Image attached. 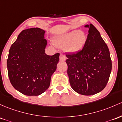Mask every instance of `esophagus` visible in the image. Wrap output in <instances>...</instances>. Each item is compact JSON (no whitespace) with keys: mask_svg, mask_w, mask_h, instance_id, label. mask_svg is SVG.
Wrapping results in <instances>:
<instances>
[{"mask_svg":"<svg viewBox=\"0 0 122 122\" xmlns=\"http://www.w3.org/2000/svg\"><path fill=\"white\" fill-rule=\"evenodd\" d=\"M66 57H65V56L63 54H61L60 56V60H61V61H65V60H66Z\"/></svg>","mask_w":122,"mask_h":122,"instance_id":"34e87169","label":"esophagus"}]
</instances>
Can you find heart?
Segmentation results:
<instances>
[{
	"mask_svg": "<svg viewBox=\"0 0 122 122\" xmlns=\"http://www.w3.org/2000/svg\"><path fill=\"white\" fill-rule=\"evenodd\" d=\"M87 40V37L83 31L74 30L58 37L56 42L58 46H66V50L70 53H77L83 49Z\"/></svg>",
	"mask_w": 122,
	"mask_h": 122,
	"instance_id": "obj_1",
	"label": "heart"
}]
</instances>
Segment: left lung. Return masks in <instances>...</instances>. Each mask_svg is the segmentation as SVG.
<instances>
[{"instance_id":"obj_1","label":"left lung","mask_w":122,"mask_h":122,"mask_svg":"<svg viewBox=\"0 0 122 122\" xmlns=\"http://www.w3.org/2000/svg\"><path fill=\"white\" fill-rule=\"evenodd\" d=\"M87 40L82 50L66 54L67 73L72 89L77 93L91 96L107 86L112 69V61L107 44L96 28L90 24Z\"/></svg>"}]
</instances>
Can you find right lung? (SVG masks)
I'll list each match as a JSON object with an SVG mask.
<instances>
[{
  "label": "right lung",
  "mask_w": 122,
  "mask_h": 122,
  "mask_svg": "<svg viewBox=\"0 0 122 122\" xmlns=\"http://www.w3.org/2000/svg\"><path fill=\"white\" fill-rule=\"evenodd\" d=\"M44 34L39 28L23 30L9 50V79L14 89L26 96H39L47 90L59 61V53L45 54Z\"/></svg>",
  "instance_id": "obj_1"
}]
</instances>
